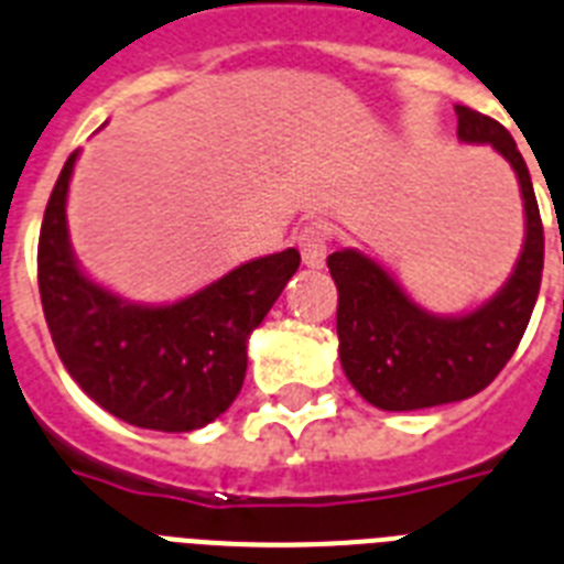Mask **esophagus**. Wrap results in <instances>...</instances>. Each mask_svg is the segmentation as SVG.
<instances>
[{"label":"esophagus","mask_w":564,"mask_h":564,"mask_svg":"<svg viewBox=\"0 0 564 564\" xmlns=\"http://www.w3.org/2000/svg\"><path fill=\"white\" fill-rule=\"evenodd\" d=\"M295 240L306 267L312 269L324 267L326 252H329V229H326V224H321V220H310V224L301 226Z\"/></svg>","instance_id":"obj_1"}]
</instances>
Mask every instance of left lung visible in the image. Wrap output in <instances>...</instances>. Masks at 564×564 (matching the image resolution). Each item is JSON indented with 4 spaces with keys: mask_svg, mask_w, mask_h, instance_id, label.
<instances>
[{
    "mask_svg": "<svg viewBox=\"0 0 564 564\" xmlns=\"http://www.w3.org/2000/svg\"><path fill=\"white\" fill-rule=\"evenodd\" d=\"M458 140L490 143L513 165L528 235L513 274L479 310L438 318L413 304L367 254L340 249L326 258L338 286V355L349 384L378 410H424L470 399L510 361L536 306L545 231L531 172L510 131L494 117L456 106Z\"/></svg>",
    "mask_w": 564,
    "mask_h": 564,
    "instance_id": "1",
    "label": "left lung"
}]
</instances>
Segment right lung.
Wrapping results in <instances>:
<instances>
[{
  "label": "right lung",
  "mask_w": 564,
  "mask_h": 564,
  "mask_svg": "<svg viewBox=\"0 0 564 564\" xmlns=\"http://www.w3.org/2000/svg\"><path fill=\"white\" fill-rule=\"evenodd\" d=\"M77 151L45 206L36 278L65 370L117 419L192 433L226 413L246 378V340L297 272V249L231 269L169 306H140L88 281L68 243L65 197Z\"/></svg>",
  "instance_id": "1"
}]
</instances>
